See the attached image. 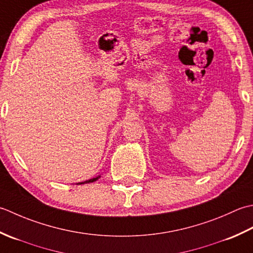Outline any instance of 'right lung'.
Wrapping results in <instances>:
<instances>
[{
    "label": "right lung",
    "instance_id": "right-lung-1",
    "mask_svg": "<svg viewBox=\"0 0 253 253\" xmlns=\"http://www.w3.org/2000/svg\"><path fill=\"white\" fill-rule=\"evenodd\" d=\"M99 178V177H96V178H92V179H89V180H87V181H84V182H81V183H79V184H83V183H87V182H94V181H96V180Z\"/></svg>",
    "mask_w": 253,
    "mask_h": 253
}]
</instances>
